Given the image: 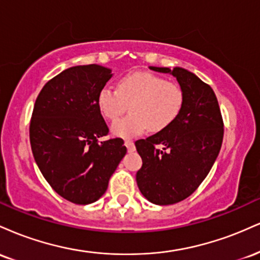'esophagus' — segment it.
Returning a JSON list of instances; mask_svg holds the SVG:
<instances>
[{"instance_id": "34e87169", "label": "esophagus", "mask_w": 260, "mask_h": 260, "mask_svg": "<svg viewBox=\"0 0 260 260\" xmlns=\"http://www.w3.org/2000/svg\"><path fill=\"white\" fill-rule=\"evenodd\" d=\"M124 144H126L127 150L129 151V153H132V151L136 150V147H134V142H133V140L126 139V140H124Z\"/></svg>"}]
</instances>
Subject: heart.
<instances>
[{
	"mask_svg": "<svg viewBox=\"0 0 260 260\" xmlns=\"http://www.w3.org/2000/svg\"><path fill=\"white\" fill-rule=\"evenodd\" d=\"M184 104V91L178 83L169 82L150 72L128 73L120 78L117 89L104 86L98 94L101 115L116 121L129 105L131 115L115 122L112 133L132 138L144 132H160L178 117Z\"/></svg>",
	"mask_w": 260,
	"mask_h": 260,
	"instance_id": "b5f03b06",
	"label": "heart"
}]
</instances>
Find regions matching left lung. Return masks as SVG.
I'll list each match as a JSON object with an SVG mask.
<instances>
[{"label":"left lung","mask_w":260,"mask_h":260,"mask_svg":"<svg viewBox=\"0 0 260 260\" xmlns=\"http://www.w3.org/2000/svg\"><path fill=\"white\" fill-rule=\"evenodd\" d=\"M176 77L184 91L178 117L165 129L136 142L143 160L137 184L149 202L170 205L186 199L213 168L223 138V121L215 92L183 68L150 67Z\"/></svg>","instance_id":"8db88e82"}]
</instances>
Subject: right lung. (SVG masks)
<instances>
[{"label": "right lung", "mask_w": 260, "mask_h": 260, "mask_svg": "<svg viewBox=\"0 0 260 260\" xmlns=\"http://www.w3.org/2000/svg\"><path fill=\"white\" fill-rule=\"evenodd\" d=\"M111 77L99 64L68 68L44 85L32 110L34 159L52 189L74 204L96 202L127 153L123 139L99 142L109 127L98 94Z\"/></svg>", "instance_id": "obj_1"}]
</instances>
